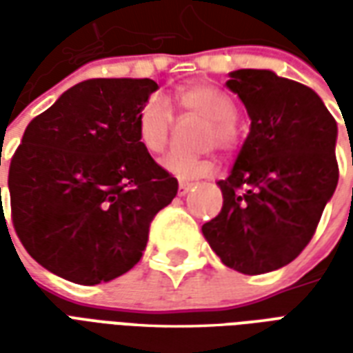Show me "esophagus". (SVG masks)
I'll return each instance as SVG.
<instances>
[{
    "label": "esophagus",
    "instance_id": "1",
    "mask_svg": "<svg viewBox=\"0 0 353 353\" xmlns=\"http://www.w3.org/2000/svg\"><path fill=\"white\" fill-rule=\"evenodd\" d=\"M191 189H192V183H183V181H181V183H179V189H177V191H179V196H185V194L191 191Z\"/></svg>",
    "mask_w": 353,
    "mask_h": 353
}]
</instances>
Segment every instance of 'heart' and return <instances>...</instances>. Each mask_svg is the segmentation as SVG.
I'll return each instance as SVG.
<instances>
[{"instance_id": "1", "label": "heart", "mask_w": 353, "mask_h": 353, "mask_svg": "<svg viewBox=\"0 0 353 353\" xmlns=\"http://www.w3.org/2000/svg\"><path fill=\"white\" fill-rule=\"evenodd\" d=\"M174 105L183 113H191L208 123L204 132L206 145H217L225 151H232L240 143V126L236 123V105L229 94L214 85L194 83L177 88ZM172 109L162 98H149L141 105L136 117L138 143L147 153L159 154L168 145L172 132ZM166 170L177 179H196L208 176L215 168L212 157H189L183 153H170L161 161Z\"/></svg>"}]
</instances>
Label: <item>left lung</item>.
Returning a JSON list of instances; mask_svg holds the SVG:
<instances>
[{"label":"left lung","instance_id":"1","mask_svg":"<svg viewBox=\"0 0 353 353\" xmlns=\"http://www.w3.org/2000/svg\"><path fill=\"white\" fill-rule=\"evenodd\" d=\"M227 87L252 126L202 234L223 265L255 276L289 265L314 236L339 183V130L318 94L270 70H236Z\"/></svg>","mask_w":353,"mask_h":353}]
</instances>
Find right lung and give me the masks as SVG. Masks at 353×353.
Wrapping results in <instances>:
<instances>
[{"label":"right lung","mask_w":353,"mask_h":353,"mask_svg":"<svg viewBox=\"0 0 353 353\" xmlns=\"http://www.w3.org/2000/svg\"><path fill=\"white\" fill-rule=\"evenodd\" d=\"M157 90L153 79L83 81L28 124L9 166L12 227L60 278L96 285L128 272L177 194L136 136Z\"/></svg>","instance_id":"obj_1"}]
</instances>
